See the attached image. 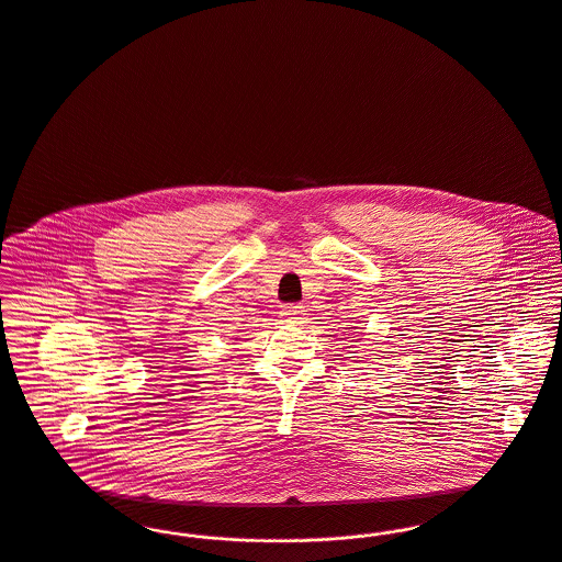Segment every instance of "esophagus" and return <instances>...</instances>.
<instances>
[{"label":"esophagus","mask_w":562,"mask_h":562,"mask_svg":"<svg viewBox=\"0 0 562 562\" xmlns=\"http://www.w3.org/2000/svg\"><path fill=\"white\" fill-rule=\"evenodd\" d=\"M280 314H282V318H284L286 323H302L306 311H304V306H286Z\"/></svg>","instance_id":"34e87169"}]
</instances>
